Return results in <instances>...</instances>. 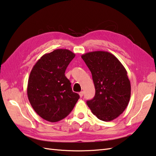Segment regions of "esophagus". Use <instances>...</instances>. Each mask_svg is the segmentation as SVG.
<instances>
[{
	"label": "esophagus",
	"mask_w": 156,
	"mask_h": 156,
	"mask_svg": "<svg viewBox=\"0 0 156 156\" xmlns=\"http://www.w3.org/2000/svg\"><path fill=\"white\" fill-rule=\"evenodd\" d=\"M79 94H80V97H82L83 95V91H81V92H80V93H79Z\"/></svg>",
	"instance_id": "1"
}]
</instances>
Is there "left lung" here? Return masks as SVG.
Here are the masks:
<instances>
[{
    "label": "left lung",
    "instance_id": "left-lung-1",
    "mask_svg": "<svg viewBox=\"0 0 156 156\" xmlns=\"http://www.w3.org/2000/svg\"><path fill=\"white\" fill-rule=\"evenodd\" d=\"M90 70L95 95L87 105L94 115L111 121L123 112L129 102L131 84L121 62L107 51H92L81 55Z\"/></svg>",
    "mask_w": 156,
    "mask_h": 156
}]
</instances>
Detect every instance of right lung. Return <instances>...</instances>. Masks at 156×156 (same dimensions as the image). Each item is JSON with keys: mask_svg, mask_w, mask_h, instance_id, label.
Returning a JSON list of instances; mask_svg holds the SVG:
<instances>
[{"mask_svg": "<svg viewBox=\"0 0 156 156\" xmlns=\"http://www.w3.org/2000/svg\"><path fill=\"white\" fill-rule=\"evenodd\" d=\"M75 57L67 49H56L42 55L32 68L27 96L35 112L46 121L55 122L66 118L80 99L65 76Z\"/></svg>", "mask_w": 156, "mask_h": 156, "instance_id": "obj_1", "label": "right lung"}]
</instances>
